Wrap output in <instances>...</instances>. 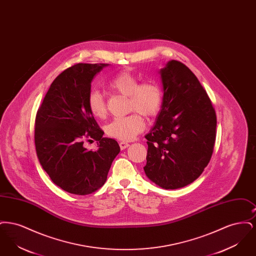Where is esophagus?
Masks as SVG:
<instances>
[{"instance_id": "1", "label": "esophagus", "mask_w": 256, "mask_h": 256, "mask_svg": "<svg viewBox=\"0 0 256 256\" xmlns=\"http://www.w3.org/2000/svg\"><path fill=\"white\" fill-rule=\"evenodd\" d=\"M119 146H120V148L124 150H126V148H128L130 146V144H128V143H126V142H120L119 143Z\"/></svg>"}]
</instances>
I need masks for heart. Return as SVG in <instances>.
I'll use <instances>...</instances> for the list:
<instances>
[{
  "label": "heart",
  "mask_w": 256,
  "mask_h": 256,
  "mask_svg": "<svg viewBox=\"0 0 256 256\" xmlns=\"http://www.w3.org/2000/svg\"><path fill=\"white\" fill-rule=\"evenodd\" d=\"M110 87L128 97L130 110L136 112L126 117L113 119L106 126V134L120 141H132L145 128L144 120L139 113L146 117H154L158 113L163 100L161 88L154 82L140 84L134 74L128 71L117 74L110 80ZM87 106L95 118L104 119L106 116L104 98L98 90L93 89L90 91L87 97Z\"/></svg>",
  "instance_id": "heart-1"
}]
</instances>
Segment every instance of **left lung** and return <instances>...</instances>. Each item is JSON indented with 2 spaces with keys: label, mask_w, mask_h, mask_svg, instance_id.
Segmentation results:
<instances>
[{
  "label": "left lung",
  "mask_w": 256,
  "mask_h": 256,
  "mask_svg": "<svg viewBox=\"0 0 256 256\" xmlns=\"http://www.w3.org/2000/svg\"><path fill=\"white\" fill-rule=\"evenodd\" d=\"M163 100L148 140V180L163 189L195 182L212 156L217 118L211 100L193 72L170 60L159 70Z\"/></svg>",
  "instance_id": "1"
}]
</instances>
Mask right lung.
<instances>
[{
	"instance_id": "add662e5",
	"label": "right lung",
	"mask_w": 256,
	"mask_h": 256,
	"mask_svg": "<svg viewBox=\"0 0 256 256\" xmlns=\"http://www.w3.org/2000/svg\"><path fill=\"white\" fill-rule=\"evenodd\" d=\"M108 65L78 63L66 69L52 82L37 111V158L52 182L74 195L100 188L120 152L117 141L102 136L87 106L93 78ZM86 138L98 141L96 151L83 146Z\"/></svg>"
}]
</instances>
